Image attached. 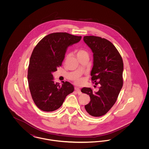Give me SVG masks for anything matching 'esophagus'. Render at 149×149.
I'll return each instance as SVG.
<instances>
[{"instance_id":"obj_1","label":"esophagus","mask_w":149,"mask_h":149,"mask_svg":"<svg viewBox=\"0 0 149 149\" xmlns=\"http://www.w3.org/2000/svg\"><path fill=\"white\" fill-rule=\"evenodd\" d=\"M75 91H76V92L78 93L79 95H80L81 94V91H80V90L79 89V88H75Z\"/></svg>"}]
</instances>
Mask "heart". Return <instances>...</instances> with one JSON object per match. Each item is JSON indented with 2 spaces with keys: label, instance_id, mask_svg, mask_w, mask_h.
Here are the masks:
<instances>
[{
  "label": "heart",
  "instance_id": "b5f03b06",
  "mask_svg": "<svg viewBox=\"0 0 149 149\" xmlns=\"http://www.w3.org/2000/svg\"><path fill=\"white\" fill-rule=\"evenodd\" d=\"M76 54H77V56L78 58L80 57L85 56H89V54H88V52L86 50H84L83 49H80L77 50ZM82 82H83V79L81 78H78L76 80V84H80Z\"/></svg>",
  "mask_w": 149,
  "mask_h": 149
}]
</instances>
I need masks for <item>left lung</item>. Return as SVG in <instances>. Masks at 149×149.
<instances>
[{"label": "left lung", "mask_w": 149, "mask_h": 149, "mask_svg": "<svg viewBox=\"0 0 149 149\" xmlns=\"http://www.w3.org/2000/svg\"><path fill=\"white\" fill-rule=\"evenodd\" d=\"M83 40L93 53L92 80L100 86L97 92L91 88H83L81 92L91 98L85 106L86 112L93 117H100L110 110L118 97L123 83V63L118 51L106 38L86 36Z\"/></svg>", "instance_id": "8db88e82"}]
</instances>
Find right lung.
<instances>
[{"label":"right lung","mask_w":149,"mask_h":149,"mask_svg":"<svg viewBox=\"0 0 149 149\" xmlns=\"http://www.w3.org/2000/svg\"><path fill=\"white\" fill-rule=\"evenodd\" d=\"M81 36L66 32L52 33L37 44L29 60V88L36 106L52 112L62 106L66 97L73 92L74 86L64 81L61 85L53 81L52 72L61 66L66 49L80 41Z\"/></svg>","instance_id":"1"}]
</instances>
